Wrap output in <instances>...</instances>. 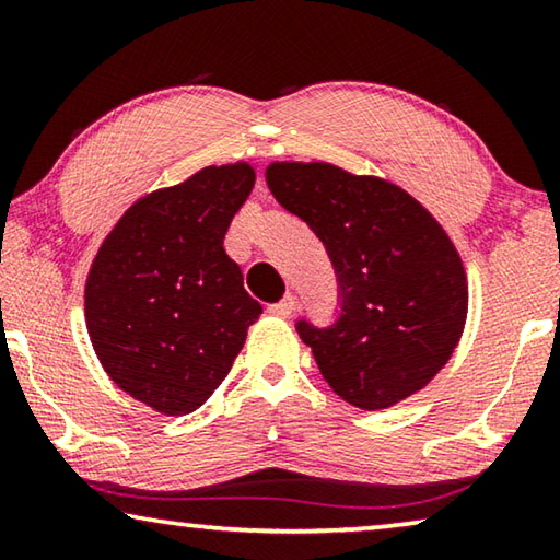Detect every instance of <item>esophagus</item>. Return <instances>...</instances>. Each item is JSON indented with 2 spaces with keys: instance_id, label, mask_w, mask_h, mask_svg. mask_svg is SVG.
Wrapping results in <instances>:
<instances>
[{
  "instance_id": "34e87169",
  "label": "esophagus",
  "mask_w": 560,
  "mask_h": 560,
  "mask_svg": "<svg viewBox=\"0 0 560 560\" xmlns=\"http://www.w3.org/2000/svg\"><path fill=\"white\" fill-rule=\"evenodd\" d=\"M293 306H296V299H293L291 293H289V296H283L279 303H271L269 314H273V316H289L291 311H293Z\"/></svg>"
}]
</instances>
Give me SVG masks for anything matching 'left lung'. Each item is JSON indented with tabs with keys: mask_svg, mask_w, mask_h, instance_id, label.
I'll use <instances>...</instances> for the list:
<instances>
[{
	"mask_svg": "<svg viewBox=\"0 0 560 560\" xmlns=\"http://www.w3.org/2000/svg\"><path fill=\"white\" fill-rule=\"evenodd\" d=\"M267 185L334 264L336 320H296L326 383L371 412L422 390L457 348L469 299L438 220L397 185L328 163H273Z\"/></svg>",
	"mask_w": 560,
	"mask_h": 560,
	"instance_id": "left-lung-1",
	"label": "left lung"
}]
</instances>
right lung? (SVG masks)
<instances>
[{
	"label": "right lung",
	"mask_w": 560,
	"mask_h": 560,
	"mask_svg": "<svg viewBox=\"0 0 560 560\" xmlns=\"http://www.w3.org/2000/svg\"><path fill=\"white\" fill-rule=\"evenodd\" d=\"M252 187L246 163L205 167L132 205L93 259L91 343L110 381L158 412L205 405L261 314L222 246Z\"/></svg>",
	"instance_id": "1"
}]
</instances>
